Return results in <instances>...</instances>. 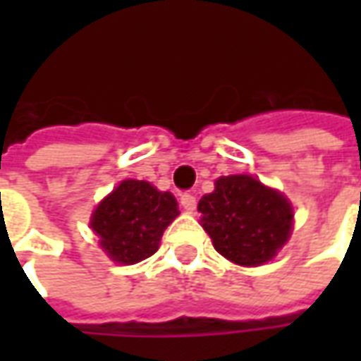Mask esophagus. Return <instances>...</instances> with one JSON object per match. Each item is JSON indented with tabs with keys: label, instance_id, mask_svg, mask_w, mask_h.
Returning a JSON list of instances; mask_svg holds the SVG:
<instances>
[{
	"label": "esophagus",
	"instance_id": "34e87169",
	"mask_svg": "<svg viewBox=\"0 0 361 361\" xmlns=\"http://www.w3.org/2000/svg\"><path fill=\"white\" fill-rule=\"evenodd\" d=\"M180 203H181V207L185 209V211L193 212L197 207V199L191 195V193H183V195L180 197Z\"/></svg>",
	"mask_w": 361,
	"mask_h": 361
}]
</instances>
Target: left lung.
<instances>
[{
	"label": "left lung",
	"mask_w": 361,
	"mask_h": 361,
	"mask_svg": "<svg viewBox=\"0 0 361 361\" xmlns=\"http://www.w3.org/2000/svg\"><path fill=\"white\" fill-rule=\"evenodd\" d=\"M201 224L222 257L242 267L271 261L292 234L294 209L253 176H222L197 204Z\"/></svg>",
	"instance_id": "obj_1"
}]
</instances>
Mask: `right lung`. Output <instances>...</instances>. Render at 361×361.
<instances>
[{
	"instance_id": "add662e5",
	"label": "right lung",
	"mask_w": 361,
	"mask_h": 361,
	"mask_svg": "<svg viewBox=\"0 0 361 361\" xmlns=\"http://www.w3.org/2000/svg\"><path fill=\"white\" fill-rule=\"evenodd\" d=\"M180 214L176 197L149 181L123 180L90 216L100 247L119 265H135L157 253L160 238Z\"/></svg>"
}]
</instances>
